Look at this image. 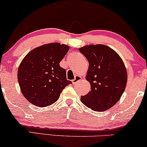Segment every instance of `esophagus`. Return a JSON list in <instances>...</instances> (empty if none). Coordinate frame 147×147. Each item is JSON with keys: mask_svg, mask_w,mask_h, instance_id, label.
Segmentation results:
<instances>
[{"mask_svg": "<svg viewBox=\"0 0 147 147\" xmlns=\"http://www.w3.org/2000/svg\"><path fill=\"white\" fill-rule=\"evenodd\" d=\"M82 80V78L80 77V76H76L75 78H74V79L72 80V83H73V84H75L77 83L78 82H79L80 80Z\"/></svg>", "mask_w": 147, "mask_h": 147, "instance_id": "obj_1", "label": "esophagus"}]
</instances>
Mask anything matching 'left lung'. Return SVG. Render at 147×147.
<instances>
[{"label":"left lung","mask_w":147,"mask_h":147,"mask_svg":"<svg viewBox=\"0 0 147 147\" xmlns=\"http://www.w3.org/2000/svg\"><path fill=\"white\" fill-rule=\"evenodd\" d=\"M89 62L86 80L91 91L81 96L84 105L101 112L117 103L125 90L127 72L119 55L104 45H90L80 48Z\"/></svg>","instance_id":"1"}]
</instances>
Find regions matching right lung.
<instances>
[{
    "mask_svg": "<svg viewBox=\"0 0 147 147\" xmlns=\"http://www.w3.org/2000/svg\"><path fill=\"white\" fill-rule=\"evenodd\" d=\"M69 49L57 43L46 44L32 50L21 61L18 82L23 95L33 105H51L71 84L67 80L65 69L59 65Z\"/></svg>",
    "mask_w": 147,
    "mask_h": 147,
    "instance_id": "right-lung-1",
    "label": "right lung"
}]
</instances>
